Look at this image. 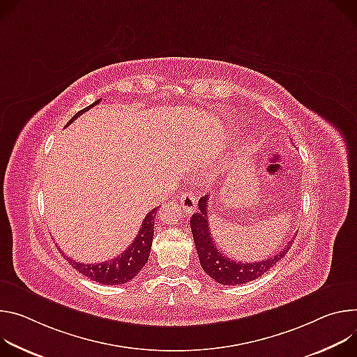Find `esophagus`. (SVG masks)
<instances>
[{"label":"esophagus","mask_w":357,"mask_h":357,"mask_svg":"<svg viewBox=\"0 0 357 357\" xmlns=\"http://www.w3.org/2000/svg\"><path fill=\"white\" fill-rule=\"evenodd\" d=\"M197 199L192 192H183L180 197V206L183 207V211L187 214H191L197 210Z\"/></svg>","instance_id":"obj_1"}]
</instances>
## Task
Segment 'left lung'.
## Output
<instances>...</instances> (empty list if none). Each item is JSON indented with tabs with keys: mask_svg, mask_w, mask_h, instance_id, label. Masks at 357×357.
Segmentation results:
<instances>
[{
	"mask_svg": "<svg viewBox=\"0 0 357 357\" xmlns=\"http://www.w3.org/2000/svg\"><path fill=\"white\" fill-rule=\"evenodd\" d=\"M199 208L200 211L195 213L190 220L197 254H199L204 272L222 285H243L261 278L266 271L273 268L276 262L287 255L295 240L294 236L285 248L268 259L251 264L236 262L235 259L225 257L213 241L208 224V195H204L199 200Z\"/></svg>",
	"mask_w": 357,
	"mask_h": 357,
	"instance_id": "8db88e82",
	"label": "left lung"
}]
</instances>
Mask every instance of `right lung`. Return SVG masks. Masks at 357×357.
Listing matches in <instances>:
<instances>
[{"instance_id": "obj_1", "label": "right lung", "mask_w": 357, "mask_h": 357, "mask_svg": "<svg viewBox=\"0 0 357 357\" xmlns=\"http://www.w3.org/2000/svg\"><path fill=\"white\" fill-rule=\"evenodd\" d=\"M99 102H100V99L93 102L91 106L79 110L66 123V126L70 125L72 122H75V119L77 116L84 114L86 110H89ZM158 208L151 210L144 217L140 231L137 232L135 241L121 255L116 258H112L110 261H105V262H99V264H84V262L73 261L69 257H65L63 252H62V255L76 271H79L82 275L88 276V278H91L99 284H103V285L126 284L135 278V276L142 271V268L146 265V262L149 259L150 250H151V241H153V234H154V218H155Z\"/></svg>"}]
</instances>
